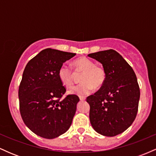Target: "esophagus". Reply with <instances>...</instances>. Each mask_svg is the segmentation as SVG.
I'll return each mask as SVG.
<instances>
[{"label":"esophagus","mask_w":156,"mask_h":156,"mask_svg":"<svg viewBox=\"0 0 156 156\" xmlns=\"http://www.w3.org/2000/svg\"><path fill=\"white\" fill-rule=\"evenodd\" d=\"M79 99H80V101H84L86 100V98H84V97H79Z\"/></svg>","instance_id":"esophagus-1"}]
</instances>
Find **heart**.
<instances>
[{
    "label": "heart",
    "instance_id": "1",
    "mask_svg": "<svg viewBox=\"0 0 156 156\" xmlns=\"http://www.w3.org/2000/svg\"><path fill=\"white\" fill-rule=\"evenodd\" d=\"M73 66L75 73H82L80 79L81 83L69 89V94L78 96L87 95L93 92L94 87L101 88L105 83L106 80L105 70L102 67L95 65L92 60L87 57H80L73 62ZM74 72L66 64L61 66L58 70V78L62 85L66 87L73 85Z\"/></svg>",
    "mask_w": 156,
    "mask_h": 156
}]
</instances>
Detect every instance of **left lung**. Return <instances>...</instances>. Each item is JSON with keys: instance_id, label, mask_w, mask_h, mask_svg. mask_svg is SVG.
<instances>
[{"instance_id": "8db88e82", "label": "left lung", "mask_w": 156, "mask_h": 156, "mask_svg": "<svg viewBox=\"0 0 156 156\" xmlns=\"http://www.w3.org/2000/svg\"><path fill=\"white\" fill-rule=\"evenodd\" d=\"M106 73L103 87L87 98L89 119L96 132L114 136L124 132L136 117L140 90L133 69L114 50L90 53Z\"/></svg>"}]
</instances>
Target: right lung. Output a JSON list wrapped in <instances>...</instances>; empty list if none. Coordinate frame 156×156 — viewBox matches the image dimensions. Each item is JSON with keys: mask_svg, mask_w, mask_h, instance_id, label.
I'll list each match as a JSON object with an SVG mask.
<instances>
[{"mask_svg": "<svg viewBox=\"0 0 156 156\" xmlns=\"http://www.w3.org/2000/svg\"><path fill=\"white\" fill-rule=\"evenodd\" d=\"M76 54L47 48L28 62L19 87L20 112L26 125L39 136L54 139L72 124L79 98H61L66 89L58 78L64 62Z\"/></svg>", "mask_w": 156, "mask_h": 156, "instance_id": "add662e5", "label": "right lung"}]
</instances>
